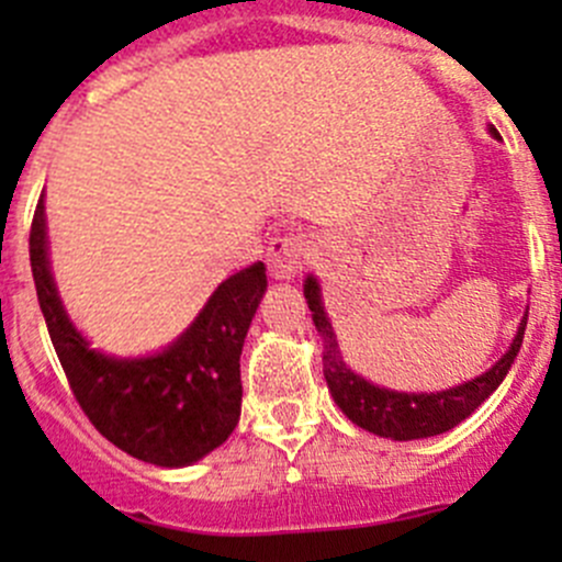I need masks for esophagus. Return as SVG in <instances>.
<instances>
[{
    "label": "esophagus",
    "mask_w": 562,
    "mask_h": 562,
    "mask_svg": "<svg viewBox=\"0 0 562 562\" xmlns=\"http://www.w3.org/2000/svg\"><path fill=\"white\" fill-rule=\"evenodd\" d=\"M310 258V241L304 236H280L269 245L266 263L274 280H293Z\"/></svg>",
    "instance_id": "1"
}]
</instances>
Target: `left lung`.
<instances>
[{"mask_svg":"<svg viewBox=\"0 0 562 562\" xmlns=\"http://www.w3.org/2000/svg\"><path fill=\"white\" fill-rule=\"evenodd\" d=\"M490 135L492 138H501L492 124ZM304 296H307L313 323L323 339V378H326L334 402H337L339 411H342L356 427L391 440L435 438V435H443L449 432V429H454L457 424H462L464 418L492 394V391L501 386L503 378L508 375L519 348H522L527 326L525 313L512 348H508L490 370L481 372L479 378H470V381L446 391H422V394L411 391V394H407V391H391L375 386V383L356 375V372L345 364L337 334H334L331 321H328L326 310H323L321 285H317L313 274L304 280Z\"/></svg>","mask_w":562,"mask_h":562,"instance_id":"1","label":"left lung"}]
</instances>
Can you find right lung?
<instances>
[{"mask_svg":"<svg viewBox=\"0 0 562 562\" xmlns=\"http://www.w3.org/2000/svg\"><path fill=\"white\" fill-rule=\"evenodd\" d=\"M30 260L61 370L103 438L157 468H184L228 440L241 413L239 356L266 293L260 260L220 282L168 348L140 359L89 348V339L67 317L50 274L43 195L32 220Z\"/></svg>","mask_w":562,"mask_h":562,"instance_id":"add662e5","label":"right lung"}]
</instances>
